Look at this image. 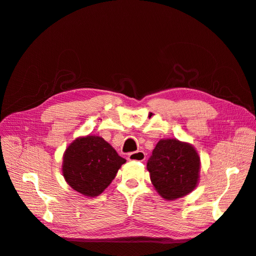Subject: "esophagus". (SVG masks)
Wrapping results in <instances>:
<instances>
[{
	"label": "esophagus",
	"instance_id": "34e87169",
	"mask_svg": "<svg viewBox=\"0 0 256 256\" xmlns=\"http://www.w3.org/2000/svg\"><path fill=\"white\" fill-rule=\"evenodd\" d=\"M128 159L130 161H144V159H146V154L141 150L130 152L128 156Z\"/></svg>",
	"mask_w": 256,
	"mask_h": 256
}]
</instances>
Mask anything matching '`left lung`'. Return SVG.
<instances>
[{
  "label": "left lung",
  "mask_w": 256,
  "mask_h": 256,
  "mask_svg": "<svg viewBox=\"0 0 256 256\" xmlns=\"http://www.w3.org/2000/svg\"><path fill=\"white\" fill-rule=\"evenodd\" d=\"M150 181L165 200H176L198 186L201 159L190 143L176 138L161 139L148 162Z\"/></svg>",
  "instance_id": "left-lung-1"
}]
</instances>
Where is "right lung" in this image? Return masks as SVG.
I'll return each instance as SVG.
<instances>
[{"instance_id":"add662e5","label":"right lung","mask_w":256,"mask_h":256,"mask_svg":"<svg viewBox=\"0 0 256 256\" xmlns=\"http://www.w3.org/2000/svg\"><path fill=\"white\" fill-rule=\"evenodd\" d=\"M126 162L102 137L88 135L76 138L66 148L62 172L75 192L95 198L112 183Z\"/></svg>"}]
</instances>
